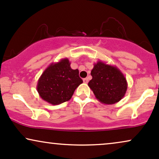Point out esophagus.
I'll return each mask as SVG.
<instances>
[{"label": "esophagus", "mask_w": 159, "mask_h": 159, "mask_svg": "<svg viewBox=\"0 0 159 159\" xmlns=\"http://www.w3.org/2000/svg\"><path fill=\"white\" fill-rule=\"evenodd\" d=\"M83 81H84V83H85V84H87L88 82H89V79H88L87 78H84V79H83Z\"/></svg>", "instance_id": "34e87169"}]
</instances>
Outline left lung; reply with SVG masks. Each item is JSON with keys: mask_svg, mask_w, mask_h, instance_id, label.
<instances>
[{"mask_svg": "<svg viewBox=\"0 0 159 159\" xmlns=\"http://www.w3.org/2000/svg\"><path fill=\"white\" fill-rule=\"evenodd\" d=\"M92 79L88 86L100 103L111 105L122 99L128 89L123 73L116 66L98 61L91 71Z\"/></svg>", "mask_w": 159, "mask_h": 159, "instance_id": "left-lung-1", "label": "left lung"}]
</instances>
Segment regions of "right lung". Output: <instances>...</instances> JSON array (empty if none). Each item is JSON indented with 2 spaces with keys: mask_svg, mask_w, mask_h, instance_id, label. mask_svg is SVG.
<instances>
[{
  "mask_svg": "<svg viewBox=\"0 0 159 159\" xmlns=\"http://www.w3.org/2000/svg\"><path fill=\"white\" fill-rule=\"evenodd\" d=\"M82 83L78 70L72 69L69 59L65 58L46 68L38 80L37 89L42 99L59 105L69 100Z\"/></svg>",
  "mask_w": 159,
  "mask_h": 159,
  "instance_id": "add662e5",
  "label": "right lung"
}]
</instances>
